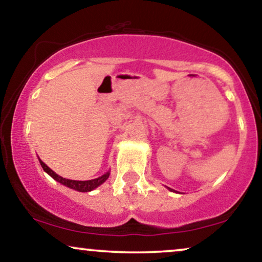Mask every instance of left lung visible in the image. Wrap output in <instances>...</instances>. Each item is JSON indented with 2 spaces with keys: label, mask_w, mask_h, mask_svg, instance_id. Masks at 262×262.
I'll return each instance as SVG.
<instances>
[{
  "label": "left lung",
  "mask_w": 262,
  "mask_h": 262,
  "mask_svg": "<svg viewBox=\"0 0 262 262\" xmlns=\"http://www.w3.org/2000/svg\"><path fill=\"white\" fill-rule=\"evenodd\" d=\"M172 191H173V190H172Z\"/></svg>",
  "instance_id": "obj_1"
}]
</instances>
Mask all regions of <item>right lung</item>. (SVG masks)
I'll return each mask as SVG.
<instances>
[{"label":"right lung","mask_w":262,"mask_h":262,"mask_svg":"<svg viewBox=\"0 0 262 262\" xmlns=\"http://www.w3.org/2000/svg\"><path fill=\"white\" fill-rule=\"evenodd\" d=\"M39 164H40V166H42V168L44 169V171L48 173L52 178L55 179L56 182H59L62 185L69 186V188L77 190V191H80V192H88V191H91V190L96 189L97 186L103 184V183L108 179V177H110V172H107V173H104L103 176L98 177V178L91 179V181H72V179H66V178H63V177L56 174V173L54 172L53 169H50L48 166L44 164L42 160H40V159H39Z\"/></svg>","instance_id":"right-lung-1"}]
</instances>
